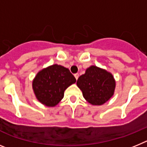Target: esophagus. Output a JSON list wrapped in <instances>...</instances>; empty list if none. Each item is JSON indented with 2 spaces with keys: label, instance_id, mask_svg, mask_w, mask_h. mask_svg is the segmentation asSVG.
<instances>
[{
  "label": "esophagus",
  "instance_id": "esophagus-1",
  "mask_svg": "<svg viewBox=\"0 0 147 147\" xmlns=\"http://www.w3.org/2000/svg\"><path fill=\"white\" fill-rule=\"evenodd\" d=\"M74 76H75V78H76V80H77L78 78H79V74H75Z\"/></svg>",
  "mask_w": 147,
  "mask_h": 147
}]
</instances>
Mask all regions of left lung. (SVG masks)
Listing matches in <instances>:
<instances>
[{"mask_svg": "<svg viewBox=\"0 0 147 147\" xmlns=\"http://www.w3.org/2000/svg\"><path fill=\"white\" fill-rule=\"evenodd\" d=\"M76 85L87 102L93 105H102L113 96L115 81L110 72L92 65L79 77Z\"/></svg>", "mask_w": 147, "mask_h": 147, "instance_id": "obj_1", "label": "left lung"}]
</instances>
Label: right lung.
<instances>
[{
    "label": "right lung",
    "mask_w": 147,
    "mask_h": 147,
    "mask_svg": "<svg viewBox=\"0 0 147 147\" xmlns=\"http://www.w3.org/2000/svg\"><path fill=\"white\" fill-rule=\"evenodd\" d=\"M76 81L67 68L55 64L37 73L32 88L39 102L48 107H54L62 99L65 90Z\"/></svg>",
    "instance_id": "obj_1"
}]
</instances>
